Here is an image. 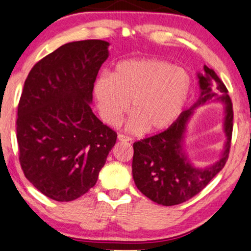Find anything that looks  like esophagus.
Returning a JSON list of instances; mask_svg holds the SVG:
<instances>
[{
  "instance_id": "1",
  "label": "esophagus",
  "mask_w": 251,
  "mask_h": 251,
  "mask_svg": "<svg viewBox=\"0 0 251 251\" xmlns=\"http://www.w3.org/2000/svg\"><path fill=\"white\" fill-rule=\"evenodd\" d=\"M118 139L120 140V142H129V140H131V139L129 138V137L122 135V133H119V135H118Z\"/></svg>"
}]
</instances>
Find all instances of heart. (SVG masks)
Wrapping results in <instances>:
<instances>
[{
  "mask_svg": "<svg viewBox=\"0 0 251 251\" xmlns=\"http://www.w3.org/2000/svg\"><path fill=\"white\" fill-rule=\"evenodd\" d=\"M192 91L185 70L159 59L119 63L114 74L99 75L95 94L102 120L116 126L131 102V132L156 133L169 129L179 119Z\"/></svg>",
  "mask_w": 251,
  "mask_h": 251,
  "instance_id": "obj_1",
  "label": "heart"
}]
</instances>
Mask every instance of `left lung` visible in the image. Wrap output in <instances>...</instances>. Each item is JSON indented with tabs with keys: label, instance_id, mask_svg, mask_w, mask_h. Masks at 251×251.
<instances>
[{
	"label": "left lung",
	"instance_id": "left-lung-1",
	"mask_svg": "<svg viewBox=\"0 0 251 251\" xmlns=\"http://www.w3.org/2000/svg\"><path fill=\"white\" fill-rule=\"evenodd\" d=\"M203 70V75L198 74L201 89L198 101L181 113L166 131L133 144L132 176L136 186L159 204L176 205L190 200L207 186L228 159L233 131L232 101L227 89L215 71L207 66ZM212 101H222L226 105L225 151L218 162L211 166L194 167L183 151L184 131L194 109Z\"/></svg>",
	"mask_w": 251,
	"mask_h": 251
}]
</instances>
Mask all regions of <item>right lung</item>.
<instances>
[{
  "label": "right lung",
  "mask_w": 251,
  "mask_h": 251,
  "mask_svg": "<svg viewBox=\"0 0 251 251\" xmlns=\"http://www.w3.org/2000/svg\"><path fill=\"white\" fill-rule=\"evenodd\" d=\"M109 43H66L34 65L18 104L17 142L24 175L46 197L73 201L97 183L116 132L90 107Z\"/></svg>",
  "instance_id": "right-lung-1"
}]
</instances>
